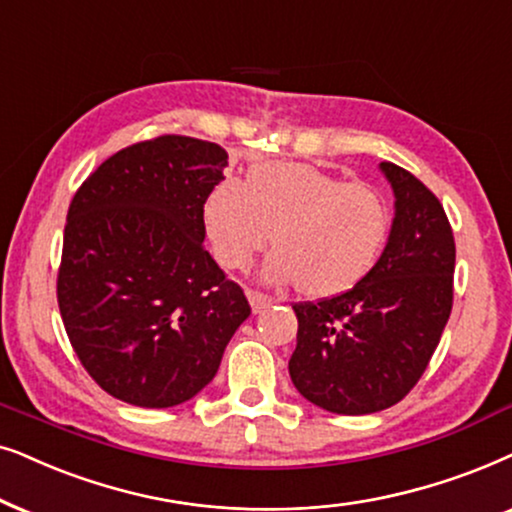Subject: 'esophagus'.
<instances>
[{
    "label": "esophagus",
    "instance_id": "obj_1",
    "mask_svg": "<svg viewBox=\"0 0 512 512\" xmlns=\"http://www.w3.org/2000/svg\"><path fill=\"white\" fill-rule=\"evenodd\" d=\"M248 299H250L252 313H262L267 306H271V302H274L269 295H264V292H255V290L248 292Z\"/></svg>",
    "mask_w": 512,
    "mask_h": 512
}]
</instances>
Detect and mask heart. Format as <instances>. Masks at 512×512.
<instances>
[{
    "instance_id": "heart-1",
    "label": "heart",
    "mask_w": 512,
    "mask_h": 512,
    "mask_svg": "<svg viewBox=\"0 0 512 512\" xmlns=\"http://www.w3.org/2000/svg\"><path fill=\"white\" fill-rule=\"evenodd\" d=\"M215 257L248 269L271 243L264 264L271 283L295 281L309 297L351 290L370 274L391 231V208L379 189L346 182L309 163H262L236 182H220L203 206Z\"/></svg>"
}]
</instances>
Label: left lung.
I'll return each mask as SVG.
<instances>
[{"mask_svg": "<svg viewBox=\"0 0 512 512\" xmlns=\"http://www.w3.org/2000/svg\"><path fill=\"white\" fill-rule=\"evenodd\" d=\"M395 217L386 248L358 285L295 304L297 349L288 370L299 393L335 414H372L405 398L428 367L454 299V234L424 182L379 163Z\"/></svg>", "mask_w": 512, "mask_h": 512, "instance_id": "left-lung-1", "label": "left lung"}]
</instances>
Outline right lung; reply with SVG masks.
I'll return each mask as SVG.
<instances>
[{
  "label": "right lung",
  "mask_w": 512,
  "mask_h": 512,
  "mask_svg": "<svg viewBox=\"0 0 512 512\" xmlns=\"http://www.w3.org/2000/svg\"><path fill=\"white\" fill-rule=\"evenodd\" d=\"M227 161L187 135L138 142L100 163L67 210L60 316L95 384L128 405L194 398L250 316L203 248V206Z\"/></svg>",
  "instance_id": "right-lung-1"
}]
</instances>
